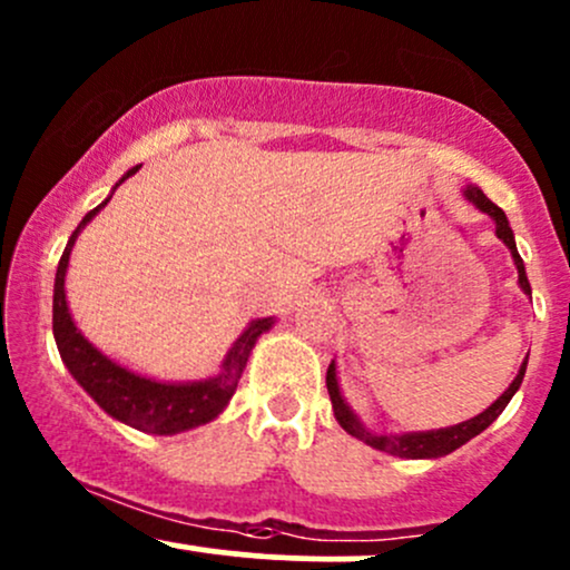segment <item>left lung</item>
I'll return each mask as SVG.
<instances>
[{
  "mask_svg": "<svg viewBox=\"0 0 570 570\" xmlns=\"http://www.w3.org/2000/svg\"><path fill=\"white\" fill-rule=\"evenodd\" d=\"M463 198L469 203H474L476 208H480L482 214H488L490 219L495 222V235L507 244L509 254H512L514 259V267H517V284H520V289L531 297V284H528V276H525V265H522V257L520 252H517V244H514V233L512 227H509V219L507 214L501 212L499 206H495L493 200L488 198L485 193H482L476 185H466L463 187ZM525 367H528V358H522L520 370H517V377L512 383H509V389L503 391V394L495 399L493 404H490L488 410H482L480 415L469 417V421L463 423H455V426H448V429H434V431H407V434H381V431H372L362 423V417L356 415V412L351 410V404L345 402L343 391H340V383H337V364L332 362L330 370H326V389H330V399H332V410H335V417L337 423L348 431L351 436H356L358 442L370 444V448L381 450V453H389V455H396V458H442V455H450L453 450L461 448V444H466L469 440H474L476 434H482L490 423L495 421V417L501 415L503 410H507L509 399L517 394V389H520L522 377H525Z\"/></svg>",
  "mask_w": 570,
  "mask_h": 570,
  "instance_id": "obj_1",
  "label": "left lung"
}]
</instances>
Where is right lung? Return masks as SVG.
I'll return each instance as SVG.
<instances>
[{
	"label": "right lung",
	"mask_w": 570,
	"mask_h": 570,
	"mask_svg": "<svg viewBox=\"0 0 570 570\" xmlns=\"http://www.w3.org/2000/svg\"><path fill=\"white\" fill-rule=\"evenodd\" d=\"M136 171H139V166L130 168V171L117 181L107 200H101L94 212L85 214L80 225H77V230L71 233L67 248H63L53 286V337L58 353H61L71 377L88 391V396L94 399L107 415H112L115 421L126 423L130 429L144 431V434L171 436L181 434V431L198 429L203 423H212L214 417L230 404L235 389H238L240 375H244L246 370L248 353H252L259 335H265V332L276 324V318L267 316L248 322L246 330L240 332V337L233 343V348L227 351L217 375L206 377V381L187 383L155 381V377L141 375V372L122 367L120 362H115L107 353L98 351L96 345L77 330L75 318H71L69 313L67 289H63L71 248H75L77 235L85 230V225L112 200L115 189Z\"/></svg>",
	"instance_id": "right-lung-1"
}]
</instances>
